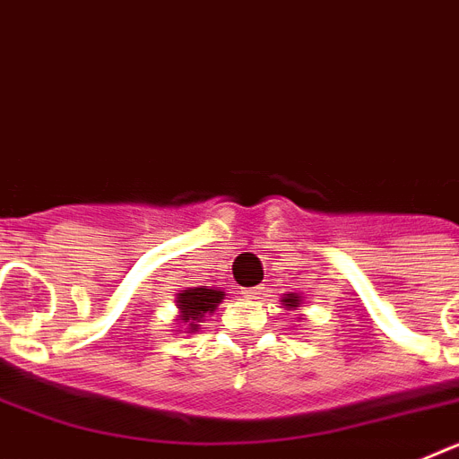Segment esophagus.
<instances>
[{"label": "esophagus", "mask_w": 459, "mask_h": 459, "mask_svg": "<svg viewBox=\"0 0 459 459\" xmlns=\"http://www.w3.org/2000/svg\"><path fill=\"white\" fill-rule=\"evenodd\" d=\"M262 290H264V287H250V290H243V294L248 296V299H257V296L262 294Z\"/></svg>", "instance_id": "obj_1"}]
</instances>
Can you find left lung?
<instances>
[{
    "label": "left lung",
    "mask_w": 459,
    "mask_h": 459,
    "mask_svg": "<svg viewBox=\"0 0 459 459\" xmlns=\"http://www.w3.org/2000/svg\"><path fill=\"white\" fill-rule=\"evenodd\" d=\"M282 303H285L287 310H299V307H301V296H299V294H285V296H282Z\"/></svg>",
    "instance_id": "obj_1"
}]
</instances>
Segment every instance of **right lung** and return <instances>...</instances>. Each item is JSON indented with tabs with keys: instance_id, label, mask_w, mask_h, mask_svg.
<instances>
[{
	"instance_id": "1",
	"label": "right lung",
	"mask_w": 459,
	"mask_h": 459,
	"mask_svg": "<svg viewBox=\"0 0 459 459\" xmlns=\"http://www.w3.org/2000/svg\"><path fill=\"white\" fill-rule=\"evenodd\" d=\"M225 299V291L206 290V287H188L181 294H177V307H179V319L188 333H195L200 326L206 312H213L218 303Z\"/></svg>"
}]
</instances>
